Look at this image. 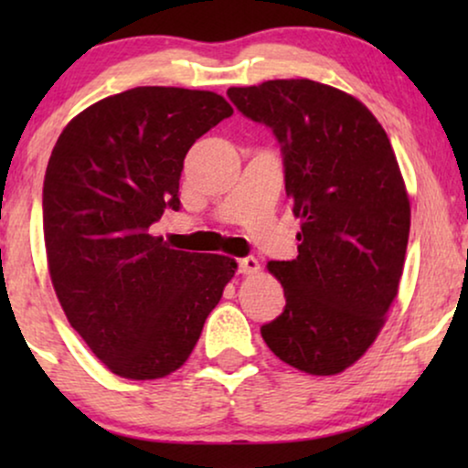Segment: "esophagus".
<instances>
[{"mask_svg": "<svg viewBox=\"0 0 468 468\" xmlns=\"http://www.w3.org/2000/svg\"><path fill=\"white\" fill-rule=\"evenodd\" d=\"M260 271V261L255 258H242L239 260V272L240 274H253Z\"/></svg>", "mask_w": 468, "mask_h": 468, "instance_id": "1", "label": "esophagus"}]
</instances>
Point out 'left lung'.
<instances>
[{
  "label": "left lung",
  "mask_w": 468,
  "mask_h": 468,
  "mask_svg": "<svg viewBox=\"0 0 468 468\" xmlns=\"http://www.w3.org/2000/svg\"><path fill=\"white\" fill-rule=\"evenodd\" d=\"M247 119L281 144L298 258L268 261L285 309L261 325L279 360L336 375L360 360L399 293L411 208L389 138L354 95L309 79L229 87Z\"/></svg>",
  "instance_id": "8db88e82"
}]
</instances>
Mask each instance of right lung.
<instances>
[{"label":"right lung","mask_w":468,"mask_h":468,"mask_svg":"<svg viewBox=\"0 0 468 468\" xmlns=\"http://www.w3.org/2000/svg\"><path fill=\"white\" fill-rule=\"evenodd\" d=\"M213 91L136 87L69 121L44 176V245L68 322L125 379L175 373L234 277L226 255L176 251L151 226L181 208L197 138L232 114Z\"/></svg>","instance_id":"right-lung-1"}]
</instances>
